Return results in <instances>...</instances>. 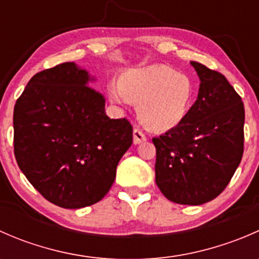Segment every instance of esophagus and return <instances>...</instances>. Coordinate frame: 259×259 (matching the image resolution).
Listing matches in <instances>:
<instances>
[{
    "mask_svg": "<svg viewBox=\"0 0 259 259\" xmlns=\"http://www.w3.org/2000/svg\"><path fill=\"white\" fill-rule=\"evenodd\" d=\"M133 140H134V144H142V143L146 142V137L142 130L134 129V132H133Z\"/></svg>",
    "mask_w": 259,
    "mask_h": 259,
    "instance_id": "esophagus-1",
    "label": "esophagus"
}]
</instances>
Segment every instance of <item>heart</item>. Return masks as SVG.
Returning a JSON list of instances; mask_svg holds the SVG:
<instances>
[{"mask_svg": "<svg viewBox=\"0 0 259 259\" xmlns=\"http://www.w3.org/2000/svg\"><path fill=\"white\" fill-rule=\"evenodd\" d=\"M108 96L116 106L137 103L142 124L154 132L179 126L190 113L195 96L192 77L165 65H148L122 72L110 82Z\"/></svg>", "mask_w": 259, "mask_h": 259, "instance_id": "b5f03b06", "label": "heart"}]
</instances>
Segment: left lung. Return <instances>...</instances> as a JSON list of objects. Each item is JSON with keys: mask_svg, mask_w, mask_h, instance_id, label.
<instances>
[{"mask_svg": "<svg viewBox=\"0 0 259 259\" xmlns=\"http://www.w3.org/2000/svg\"><path fill=\"white\" fill-rule=\"evenodd\" d=\"M199 93L179 126L154 138L155 182L164 197L199 205L218 197L238 168L244 143V106L218 71L190 61Z\"/></svg>", "mask_w": 259, "mask_h": 259, "instance_id": "1", "label": "left lung"}]
</instances>
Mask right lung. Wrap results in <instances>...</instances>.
Listing matches in <instances>:
<instances>
[{
	"instance_id": "add662e5",
	"label": "right lung",
	"mask_w": 259,
	"mask_h": 259,
	"mask_svg": "<svg viewBox=\"0 0 259 259\" xmlns=\"http://www.w3.org/2000/svg\"><path fill=\"white\" fill-rule=\"evenodd\" d=\"M94 80L64 62L32 76L15 105L18 166L44 198L66 209L103 199L133 144L132 124L105 114V99L89 86Z\"/></svg>"
}]
</instances>
